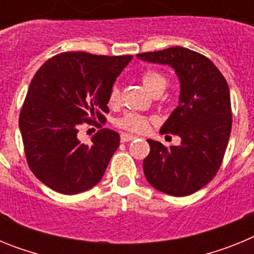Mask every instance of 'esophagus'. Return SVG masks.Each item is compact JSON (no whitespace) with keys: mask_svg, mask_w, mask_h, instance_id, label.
<instances>
[{"mask_svg":"<svg viewBox=\"0 0 254 254\" xmlns=\"http://www.w3.org/2000/svg\"><path fill=\"white\" fill-rule=\"evenodd\" d=\"M134 138H136V136H132V134H128V133L121 134V141H122V142H129V141L134 140Z\"/></svg>","mask_w":254,"mask_h":254,"instance_id":"1","label":"esophagus"}]
</instances>
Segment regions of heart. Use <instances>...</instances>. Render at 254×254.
Wrapping results in <instances>:
<instances>
[{
	"mask_svg": "<svg viewBox=\"0 0 254 254\" xmlns=\"http://www.w3.org/2000/svg\"><path fill=\"white\" fill-rule=\"evenodd\" d=\"M142 84L145 86L147 91H149L151 95H155L158 93H163L164 89L167 87L168 85V78L164 73L159 72V71H146L143 73L142 77ZM121 93H120V87L114 85L112 86L111 91H109V96H108V103L111 107H116L118 103H120ZM116 126L120 127V128L126 129V131L129 132H143L149 126V118L145 116H141V114L136 113H126L125 116L118 118L116 121Z\"/></svg>",
	"mask_w": 254,
	"mask_h": 254,
	"instance_id": "obj_1",
	"label": "heart"
}]
</instances>
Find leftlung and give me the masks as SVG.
Wrapping results in <instances>:
<instances>
[{
    "label": "left lung",
    "instance_id": "obj_1",
    "mask_svg": "<svg viewBox=\"0 0 254 254\" xmlns=\"http://www.w3.org/2000/svg\"><path fill=\"white\" fill-rule=\"evenodd\" d=\"M151 64H169L181 82L178 107L160 129L178 134L179 146L147 140L150 154L142 163L155 190L183 197L212 181L223 163L232 131V104L228 82L207 57L183 47L140 53Z\"/></svg>",
    "mask_w": 254,
    "mask_h": 254
}]
</instances>
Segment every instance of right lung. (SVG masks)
<instances>
[{
  "mask_svg": "<svg viewBox=\"0 0 254 254\" xmlns=\"http://www.w3.org/2000/svg\"><path fill=\"white\" fill-rule=\"evenodd\" d=\"M132 56L64 52L49 58L29 85L19 117L28 165L58 193L76 194L98 185L120 146V134L102 128L90 143L78 127L104 118L108 96ZM100 126V125H99Z\"/></svg>",
  "mask_w": 254,
  "mask_h": 254,
  "instance_id": "add662e5",
  "label": "right lung"
}]
</instances>
